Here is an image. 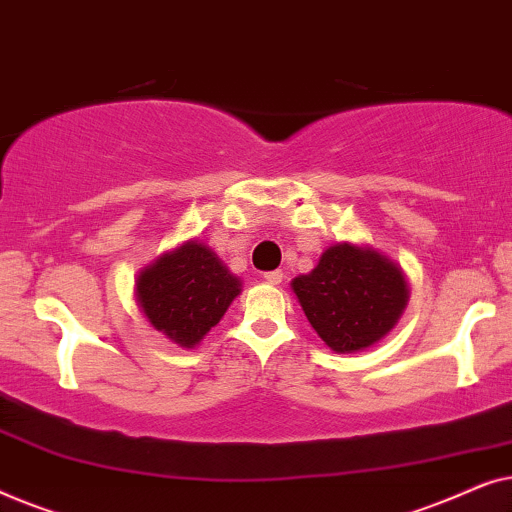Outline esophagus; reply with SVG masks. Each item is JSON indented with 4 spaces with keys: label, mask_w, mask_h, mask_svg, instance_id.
Returning a JSON list of instances; mask_svg holds the SVG:
<instances>
[{
    "label": "esophagus",
    "mask_w": 512,
    "mask_h": 512,
    "mask_svg": "<svg viewBox=\"0 0 512 512\" xmlns=\"http://www.w3.org/2000/svg\"><path fill=\"white\" fill-rule=\"evenodd\" d=\"M265 282L268 284H282V279H284V272L282 270H270V272H265Z\"/></svg>",
    "instance_id": "esophagus-1"
}]
</instances>
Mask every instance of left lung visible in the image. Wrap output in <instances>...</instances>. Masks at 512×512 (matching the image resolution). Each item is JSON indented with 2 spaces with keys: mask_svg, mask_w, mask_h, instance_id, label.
I'll list each match as a JSON object with an SVG mask.
<instances>
[{
  "mask_svg": "<svg viewBox=\"0 0 512 512\" xmlns=\"http://www.w3.org/2000/svg\"><path fill=\"white\" fill-rule=\"evenodd\" d=\"M293 291L319 338L333 352H359L382 340L408 303L401 268L373 249L335 244Z\"/></svg>",
  "mask_w": 512,
  "mask_h": 512,
  "instance_id": "1",
  "label": "left lung"
}]
</instances>
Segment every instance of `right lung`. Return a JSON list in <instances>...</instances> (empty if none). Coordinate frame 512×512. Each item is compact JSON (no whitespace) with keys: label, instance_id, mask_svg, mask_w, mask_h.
Returning a JSON list of instances; mask_svg holds the SVG:
<instances>
[{"label":"right lung","instance_id":"right-lung-1","mask_svg":"<svg viewBox=\"0 0 512 512\" xmlns=\"http://www.w3.org/2000/svg\"><path fill=\"white\" fill-rule=\"evenodd\" d=\"M240 293V279L198 242L160 256L137 277V303L156 331L181 347H195Z\"/></svg>","mask_w":512,"mask_h":512}]
</instances>
